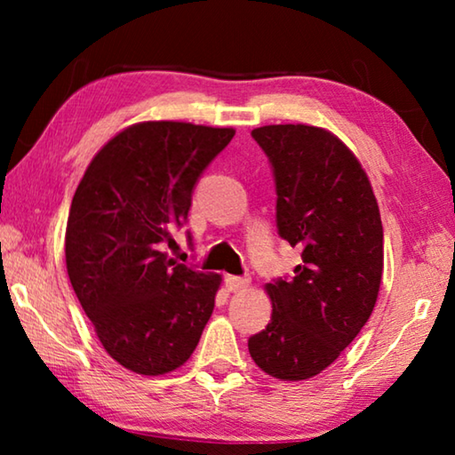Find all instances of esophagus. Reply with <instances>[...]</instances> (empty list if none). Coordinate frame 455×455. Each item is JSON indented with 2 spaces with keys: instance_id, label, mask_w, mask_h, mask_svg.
Masks as SVG:
<instances>
[{
  "instance_id": "1",
  "label": "esophagus",
  "mask_w": 455,
  "mask_h": 455,
  "mask_svg": "<svg viewBox=\"0 0 455 455\" xmlns=\"http://www.w3.org/2000/svg\"><path fill=\"white\" fill-rule=\"evenodd\" d=\"M249 283H251L249 276H235V275H227L225 276V284H227V289L230 292H236V291L246 289V287H249Z\"/></svg>"
}]
</instances>
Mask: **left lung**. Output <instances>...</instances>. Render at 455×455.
<instances>
[{"instance_id": "8db88e82", "label": "left lung", "mask_w": 455, "mask_h": 455, "mask_svg": "<svg viewBox=\"0 0 455 455\" xmlns=\"http://www.w3.org/2000/svg\"><path fill=\"white\" fill-rule=\"evenodd\" d=\"M252 138L273 164L279 235L303 251V265L291 281L265 284L271 323L249 339V353L275 379L303 381L333 363L373 311L381 214L363 166L329 130L271 124Z\"/></svg>"}]
</instances>
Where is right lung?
I'll return each instance as SVG.
<instances>
[{"label": "right lung", "instance_id": "obj_1", "mask_svg": "<svg viewBox=\"0 0 455 455\" xmlns=\"http://www.w3.org/2000/svg\"><path fill=\"white\" fill-rule=\"evenodd\" d=\"M235 128L150 120L92 158L72 198L66 267L108 355L140 375L179 369L196 349L222 276L163 252L188 219L200 172Z\"/></svg>", "mask_w": 455, "mask_h": 455}]
</instances>
